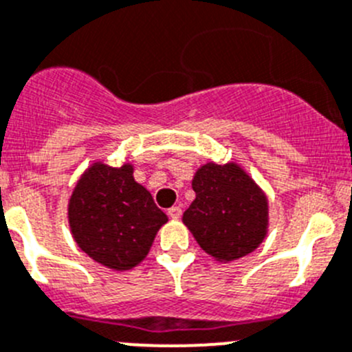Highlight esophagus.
Wrapping results in <instances>:
<instances>
[{
    "label": "esophagus",
    "mask_w": 352,
    "mask_h": 352,
    "mask_svg": "<svg viewBox=\"0 0 352 352\" xmlns=\"http://www.w3.org/2000/svg\"><path fill=\"white\" fill-rule=\"evenodd\" d=\"M168 217L173 218V220L180 218V217H182V208H180V206H172L168 210Z\"/></svg>",
    "instance_id": "1"
}]
</instances>
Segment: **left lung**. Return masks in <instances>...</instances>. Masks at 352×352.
Listing matches in <instances>:
<instances>
[{"label": "left lung", "mask_w": 352, "mask_h": 352, "mask_svg": "<svg viewBox=\"0 0 352 352\" xmlns=\"http://www.w3.org/2000/svg\"><path fill=\"white\" fill-rule=\"evenodd\" d=\"M192 189L196 199L182 220L208 254L232 261L261 244L268 227V201L241 166L206 163L194 175Z\"/></svg>", "instance_id": "obj_1"}]
</instances>
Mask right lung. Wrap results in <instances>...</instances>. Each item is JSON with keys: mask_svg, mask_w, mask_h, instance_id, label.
Returning <instances> with one entry per match:
<instances>
[{"mask_svg": "<svg viewBox=\"0 0 352 352\" xmlns=\"http://www.w3.org/2000/svg\"><path fill=\"white\" fill-rule=\"evenodd\" d=\"M132 172V165L113 168L94 163L68 203V221L78 248L113 270L139 265L168 220Z\"/></svg>", "mask_w": 352, "mask_h": 352, "instance_id": "1", "label": "right lung"}]
</instances>
